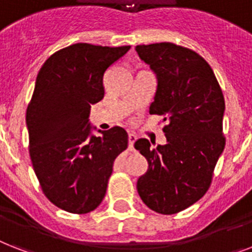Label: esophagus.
Wrapping results in <instances>:
<instances>
[{
	"instance_id": "1",
	"label": "esophagus",
	"mask_w": 252,
	"mask_h": 252,
	"mask_svg": "<svg viewBox=\"0 0 252 252\" xmlns=\"http://www.w3.org/2000/svg\"><path fill=\"white\" fill-rule=\"evenodd\" d=\"M137 140V136L134 133H129L128 134V144H129L130 149H133V144H134V141Z\"/></svg>"
}]
</instances>
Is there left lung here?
I'll list each match as a JSON object with an SVG mask.
<instances>
[{
  "label": "left lung",
  "instance_id": "1",
  "mask_svg": "<svg viewBox=\"0 0 252 252\" xmlns=\"http://www.w3.org/2000/svg\"><path fill=\"white\" fill-rule=\"evenodd\" d=\"M136 52L157 76L150 114L163 116L167 142L151 149L134 142L149 168L137 180L141 199L153 211L172 215L203 197L225 147L224 95L199 54L172 42L137 45Z\"/></svg>",
  "mask_w": 252,
  "mask_h": 252
}]
</instances>
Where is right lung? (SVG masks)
Masks as SVG:
<instances>
[{
	"label": "right lung",
	"instance_id": "obj_1",
	"mask_svg": "<svg viewBox=\"0 0 252 252\" xmlns=\"http://www.w3.org/2000/svg\"><path fill=\"white\" fill-rule=\"evenodd\" d=\"M129 49L73 44L54 53L36 79L26 114L31 160L46 198L71 214L101 204L114 161L128 146L120 126L94 136L89 114L105 95V72Z\"/></svg>",
	"mask_w": 252,
	"mask_h": 252
}]
</instances>
